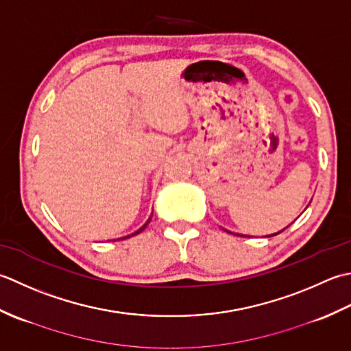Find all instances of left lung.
<instances>
[{
  "label": "left lung",
  "mask_w": 351,
  "mask_h": 351,
  "mask_svg": "<svg viewBox=\"0 0 351 351\" xmlns=\"http://www.w3.org/2000/svg\"><path fill=\"white\" fill-rule=\"evenodd\" d=\"M286 228V227H285ZM285 228H283V230H285ZM224 230H226V228H224ZM283 230H280V232H283ZM226 232H228V230H226ZM280 232H277V233H273V234H267L265 236V238H269V236H274V234H278V233H280ZM228 233H232V232H228ZM233 234V233H232Z\"/></svg>",
  "instance_id": "8db88e82"
}]
</instances>
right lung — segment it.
<instances>
[{
  "mask_svg": "<svg viewBox=\"0 0 351 351\" xmlns=\"http://www.w3.org/2000/svg\"><path fill=\"white\" fill-rule=\"evenodd\" d=\"M152 217H153V213H152ZM152 217H149L148 219H147V223L144 224V226H142L141 228H139V230H136L134 233H132V234H128V236H124V238H121V239H125V238H130V236H134V234H139L141 232H144L145 230V227L149 224V221H152Z\"/></svg>",
  "mask_w": 351,
  "mask_h": 351,
  "instance_id": "1",
  "label": "right lung"
}]
</instances>
